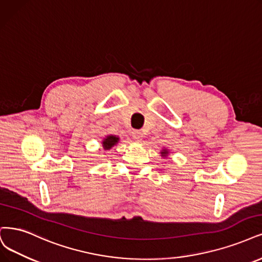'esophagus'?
I'll return each instance as SVG.
<instances>
[{
  "instance_id": "obj_1",
  "label": "esophagus",
  "mask_w": 262,
  "mask_h": 262,
  "mask_svg": "<svg viewBox=\"0 0 262 262\" xmlns=\"http://www.w3.org/2000/svg\"><path fill=\"white\" fill-rule=\"evenodd\" d=\"M132 138L137 141V142H140L142 139H143V134H142V132L141 131H139V130H134L133 132H132Z\"/></svg>"
}]
</instances>
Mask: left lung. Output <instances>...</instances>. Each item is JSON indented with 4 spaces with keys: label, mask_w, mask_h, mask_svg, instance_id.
<instances>
[{
    "label": "left lung",
    "mask_w": 262,
    "mask_h": 262,
    "mask_svg": "<svg viewBox=\"0 0 262 262\" xmlns=\"http://www.w3.org/2000/svg\"><path fill=\"white\" fill-rule=\"evenodd\" d=\"M169 154H170V150H169L167 147L161 148V150H160V156H161L162 158H168Z\"/></svg>",
    "instance_id": "obj_1"
}]
</instances>
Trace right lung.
Returning a JSON list of instances; mask_svg holds the SVG:
<instances>
[{
	"instance_id": "right-lung-1",
	"label": "right lung",
	"mask_w": 262,
	"mask_h": 262,
	"mask_svg": "<svg viewBox=\"0 0 262 262\" xmlns=\"http://www.w3.org/2000/svg\"><path fill=\"white\" fill-rule=\"evenodd\" d=\"M119 141H120V138L117 137V135L108 134L102 141V147H103L104 150H110L114 146H116L117 144L119 143Z\"/></svg>"
}]
</instances>
